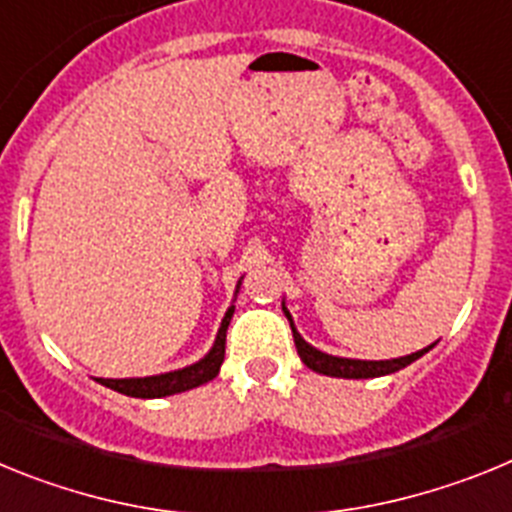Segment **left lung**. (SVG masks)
Returning <instances> with one entry per match:
<instances>
[{
	"label": "left lung",
	"mask_w": 512,
	"mask_h": 512,
	"mask_svg": "<svg viewBox=\"0 0 512 512\" xmlns=\"http://www.w3.org/2000/svg\"><path fill=\"white\" fill-rule=\"evenodd\" d=\"M284 315L289 320V328H292V336H295V346H297V354H300L302 364L310 366L312 372L325 374V377H343V379H372V377H384V374H392V372H400L405 369L408 364H413L415 359H420L423 354L431 351L428 348H420L415 354L410 356H400V359H387V361H361V359H341V356H330L318 351L315 346L305 341V338L297 333L295 323H292V315H289L287 307L282 305Z\"/></svg>",
	"instance_id": "left-lung-1"
}]
</instances>
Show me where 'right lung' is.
Segmentation results:
<instances>
[{
	"instance_id": "add662e5",
	"label": "right lung",
	"mask_w": 512,
	"mask_h": 512,
	"mask_svg": "<svg viewBox=\"0 0 512 512\" xmlns=\"http://www.w3.org/2000/svg\"><path fill=\"white\" fill-rule=\"evenodd\" d=\"M241 287V282H238ZM235 307L230 305L228 312H225L223 323H220V330H217V338L212 343L210 354L205 359H200L197 364L184 366V369H176V372L156 374V377H133V379H99L104 387L110 390L122 392L128 397H143V400H151V397H169L176 395V392H187L200 387V384L210 382V379L217 377L220 366H223L225 359V333H228L230 318H233Z\"/></svg>"
}]
</instances>
